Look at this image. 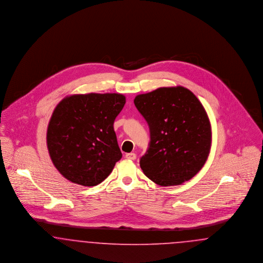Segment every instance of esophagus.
<instances>
[{
    "mask_svg": "<svg viewBox=\"0 0 263 263\" xmlns=\"http://www.w3.org/2000/svg\"><path fill=\"white\" fill-rule=\"evenodd\" d=\"M126 158L129 160H135L137 158V155H136V153H126Z\"/></svg>",
    "mask_w": 263,
    "mask_h": 263,
    "instance_id": "obj_1",
    "label": "esophagus"
}]
</instances>
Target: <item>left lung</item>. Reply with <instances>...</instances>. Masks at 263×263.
<instances>
[{
  "label": "left lung",
  "mask_w": 263,
  "mask_h": 263,
  "mask_svg": "<svg viewBox=\"0 0 263 263\" xmlns=\"http://www.w3.org/2000/svg\"><path fill=\"white\" fill-rule=\"evenodd\" d=\"M134 102L150 132L148 149L139 162L144 175L162 186L191 180L211 147V126L202 104L183 86L139 94Z\"/></svg>",
  "instance_id": "8db88e82"
}]
</instances>
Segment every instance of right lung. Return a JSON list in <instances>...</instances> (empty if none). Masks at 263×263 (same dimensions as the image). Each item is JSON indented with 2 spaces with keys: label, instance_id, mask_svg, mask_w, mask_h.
<instances>
[{
  "label": "right lung",
  "instance_id": "right-lung-1",
  "mask_svg": "<svg viewBox=\"0 0 263 263\" xmlns=\"http://www.w3.org/2000/svg\"><path fill=\"white\" fill-rule=\"evenodd\" d=\"M125 104L126 97L118 93L74 94L58 104L48 125L47 146L67 180L94 186L113 171L122 158L115 119Z\"/></svg>",
  "mask_w": 263,
  "mask_h": 263
}]
</instances>
